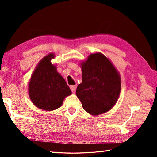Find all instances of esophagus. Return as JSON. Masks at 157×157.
<instances>
[{"instance_id": "1", "label": "esophagus", "mask_w": 157, "mask_h": 157, "mask_svg": "<svg viewBox=\"0 0 157 157\" xmlns=\"http://www.w3.org/2000/svg\"><path fill=\"white\" fill-rule=\"evenodd\" d=\"M70 88H71V91H72L73 94H75V92L76 91V86H75V85H71V86H70Z\"/></svg>"}]
</instances>
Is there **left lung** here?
I'll return each instance as SVG.
<instances>
[{"label": "left lung", "instance_id": "1", "mask_svg": "<svg viewBox=\"0 0 157 157\" xmlns=\"http://www.w3.org/2000/svg\"><path fill=\"white\" fill-rule=\"evenodd\" d=\"M82 82L76 95L84 109L93 116L112 109L121 94L120 73L110 59L101 52L92 53L80 63Z\"/></svg>", "mask_w": 157, "mask_h": 157}]
</instances>
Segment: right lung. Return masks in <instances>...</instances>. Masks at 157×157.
<instances>
[{"mask_svg":"<svg viewBox=\"0 0 157 157\" xmlns=\"http://www.w3.org/2000/svg\"><path fill=\"white\" fill-rule=\"evenodd\" d=\"M54 53L42 58L32 74L28 83V94L36 107L53 111L62 105L66 97L71 95L65 79L57 72V65L52 64Z\"/></svg>","mask_w":157,"mask_h":157,"instance_id":"1","label":"right lung"}]
</instances>
